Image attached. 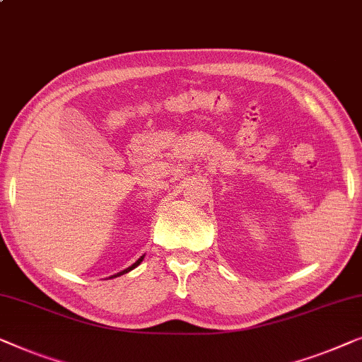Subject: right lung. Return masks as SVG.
Instances as JSON below:
<instances>
[{
	"label": "right lung",
	"instance_id": "1",
	"mask_svg": "<svg viewBox=\"0 0 362 362\" xmlns=\"http://www.w3.org/2000/svg\"><path fill=\"white\" fill-rule=\"evenodd\" d=\"M142 259H144V256H141L139 259H137V261H136L134 264H132V266H129L128 269H124V271H121V272H118V274H115V276H111L110 279H113V277H119V276H123V274H126V272H129V271H132V269H134V267H137V266H139V264L142 262Z\"/></svg>",
	"mask_w": 362,
	"mask_h": 362
}]
</instances>
